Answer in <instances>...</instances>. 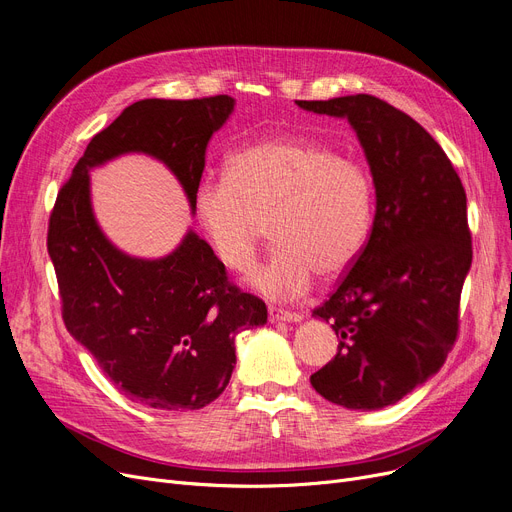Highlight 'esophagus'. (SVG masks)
Masks as SVG:
<instances>
[{"label": "esophagus", "instance_id": "34e87169", "mask_svg": "<svg viewBox=\"0 0 512 512\" xmlns=\"http://www.w3.org/2000/svg\"><path fill=\"white\" fill-rule=\"evenodd\" d=\"M268 314H270L272 322H299L303 318L301 314H297V311L280 309V307H274V305L268 307Z\"/></svg>", "mask_w": 512, "mask_h": 512}]
</instances>
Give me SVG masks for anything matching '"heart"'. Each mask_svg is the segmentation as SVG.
Returning <instances> with one entry per match:
<instances>
[{"instance_id": "1", "label": "heart", "mask_w": 512, "mask_h": 512, "mask_svg": "<svg viewBox=\"0 0 512 512\" xmlns=\"http://www.w3.org/2000/svg\"><path fill=\"white\" fill-rule=\"evenodd\" d=\"M194 217L228 270H249L265 224L276 240L251 284L270 297L335 280L358 259L374 207L370 169L328 142L278 136L232 152L226 180L196 188Z\"/></svg>"}]
</instances>
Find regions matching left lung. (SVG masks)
<instances>
[{"label":"left lung","mask_w":512,"mask_h":512,"mask_svg":"<svg viewBox=\"0 0 512 512\" xmlns=\"http://www.w3.org/2000/svg\"><path fill=\"white\" fill-rule=\"evenodd\" d=\"M297 104L349 119L376 188L362 253L314 309L341 341L309 381L337 406L385 408L433 376L458 339L473 261L466 194L431 133L389 102L355 94Z\"/></svg>","instance_id":"8db88e82"}]
</instances>
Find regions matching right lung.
Segmentation results:
<instances>
[{"mask_svg":"<svg viewBox=\"0 0 512 512\" xmlns=\"http://www.w3.org/2000/svg\"><path fill=\"white\" fill-rule=\"evenodd\" d=\"M232 108L230 96L127 106L87 144L50 215L48 253L66 330L110 383L154 410H198L224 393L236 335L268 322V309L228 280L194 232L157 261L115 249L94 219L87 171L123 152H148L177 175L192 207L209 140Z\"/></svg>","mask_w":512,"mask_h":512,"instance_id":"1","label":"right lung"}]
</instances>
